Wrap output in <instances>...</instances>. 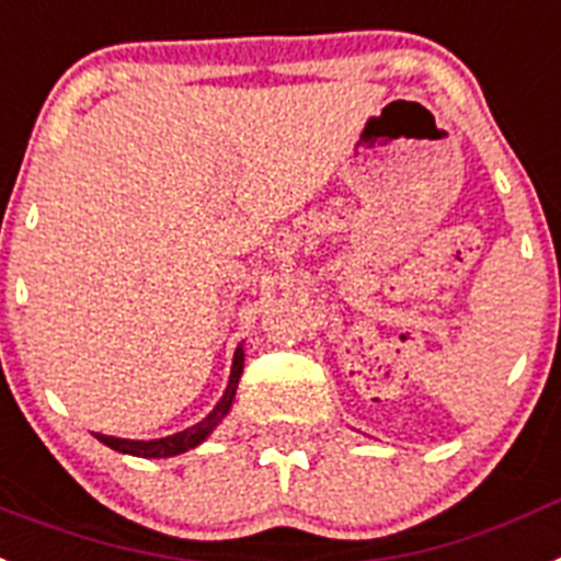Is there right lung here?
<instances>
[{
    "mask_svg": "<svg viewBox=\"0 0 561 561\" xmlns=\"http://www.w3.org/2000/svg\"><path fill=\"white\" fill-rule=\"evenodd\" d=\"M242 365H244V353L242 347H237V356H233V370H230V382L228 390H225V397L219 399V404L214 408L208 419H202L199 425L187 427L182 433H173L168 439H153V442H134V439H116V436H102L96 433L99 442H105L107 448L119 450V454H130V456H145V459H162V456H176L182 450L196 448L199 442H205L210 431H214L219 422L225 419V413L230 411V404H233V397H237V385L239 376H242Z\"/></svg>",
    "mask_w": 561,
    "mask_h": 561,
    "instance_id": "1",
    "label": "right lung"
}]
</instances>
